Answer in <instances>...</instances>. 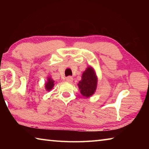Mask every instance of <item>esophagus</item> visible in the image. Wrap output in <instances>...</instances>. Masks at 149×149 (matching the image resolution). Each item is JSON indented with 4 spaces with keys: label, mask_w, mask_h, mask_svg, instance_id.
<instances>
[{
    "label": "esophagus",
    "mask_w": 149,
    "mask_h": 149,
    "mask_svg": "<svg viewBox=\"0 0 149 149\" xmlns=\"http://www.w3.org/2000/svg\"><path fill=\"white\" fill-rule=\"evenodd\" d=\"M65 80H66V81H68V83H72L74 79H73L72 77L68 76V77H67L66 78H65Z\"/></svg>",
    "instance_id": "esophagus-1"
}]
</instances>
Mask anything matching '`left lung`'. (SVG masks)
Returning a JSON list of instances; mask_svg holds the SVG:
<instances>
[{"mask_svg":"<svg viewBox=\"0 0 149 149\" xmlns=\"http://www.w3.org/2000/svg\"><path fill=\"white\" fill-rule=\"evenodd\" d=\"M98 77L95 69L89 65L87 69L83 72L81 80L78 83L77 86L80 93L84 97L89 98L94 95L97 90Z\"/></svg>","mask_w":149,"mask_h":149,"instance_id":"obj_1","label":"left lung"}]
</instances>
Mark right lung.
<instances>
[{
  "instance_id": "add662e5",
  "label": "right lung",
  "mask_w": 149,
  "mask_h": 149,
  "mask_svg": "<svg viewBox=\"0 0 149 149\" xmlns=\"http://www.w3.org/2000/svg\"><path fill=\"white\" fill-rule=\"evenodd\" d=\"M55 85V81L52 79L51 77H48L47 81L45 84V88L46 89L47 91H50L52 89V88L54 87Z\"/></svg>"
}]
</instances>
